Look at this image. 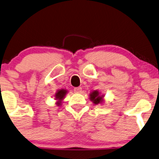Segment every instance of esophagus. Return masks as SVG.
<instances>
[{
  "mask_svg": "<svg viewBox=\"0 0 159 159\" xmlns=\"http://www.w3.org/2000/svg\"><path fill=\"white\" fill-rule=\"evenodd\" d=\"M81 90H82L81 87H76L74 89V92H75V93H81Z\"/></svg>",
  "mask_w": 159,
  "mask_h": 159,
  "instance_id": "34e87169",
  "label": "esophagus"
}]
</instances>
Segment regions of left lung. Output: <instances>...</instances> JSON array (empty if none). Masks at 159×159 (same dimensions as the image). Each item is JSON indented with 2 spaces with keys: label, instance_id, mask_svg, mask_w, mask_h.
I'll return each mask as SVG.
<instances>
[{
  "label": "left lung",
  "instance_id": "1",
  "mask_svg": "<svg viewBox=\"0 0 159 159\" xmlns=\"http://www.w3.org/2000/svg\"><path fill=\"white\" fill-rule=\"evenodd\" d=\"M89 97H90L91 101H92V102L95 105L103 102V97L104 96H103V95L100 96L98 91L97 90L93 91L92 92H91V94H89Z\"/></svg>",
  "mask_w": 159,
  "mask_h": 159
}]
</instances>
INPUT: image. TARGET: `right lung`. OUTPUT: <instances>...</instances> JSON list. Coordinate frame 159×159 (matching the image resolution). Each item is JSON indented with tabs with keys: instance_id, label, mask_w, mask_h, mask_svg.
<instances>
[{
	"instance_id": "right-lung-1",
	"label": "right lung",
	"mask_w": 159,
	"mask_h": 159,
	"mask_svg": "<svg viewBox=\"0 0 159 159\" xmlns=\"http://www.w3.org/2000/svg\"><path fill=\"white\" fill-rule=\"evenodd\" d=\"M67 92V90L65 89H60L58 90L56 94H55V99H57V105H60L61 102H62V100L65 98V96L66 95Z\"/></svg>"
}]
</instances>
